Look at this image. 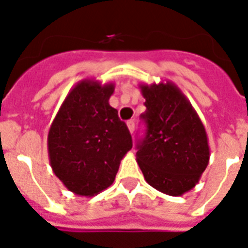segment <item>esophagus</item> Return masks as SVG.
I'll return each mask as SVG.
<instances>
[{"label": "esophagus", "mask_w": 248, "mask_h": 248, "mask_svg": "<svg viewBox=\"0 0 248 248\" xmlns=\"http://www.w3.org/2000/svg\"><path fill=\"white\" fill-rule=\"evenodd\" d=\"M127 127H128V131H130L131 134H134V131H135V121L134 120L128 121Z\"/></svg>", "instance_id": "esophagus-1"}]
</instances>
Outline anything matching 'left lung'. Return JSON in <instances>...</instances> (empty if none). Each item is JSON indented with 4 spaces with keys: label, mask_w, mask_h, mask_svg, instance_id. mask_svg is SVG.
Wrapping results in <instances>:
<instances>
[{
    "label": "left lung",
    "mask_w": 248,
    "mask_h": 248,
    "mask_svg": "<svg viewBox=\"0 0 248 248\" xmlns=\"http://www.w3.org/2000/svg\"><path fill=\"white\" fill-rule=\"evenodd\" d=\"M146 111V136L137 143L136 160L156 190L179 197L198 184L209 163L205 127L189 99L170 80L140 84Z\"/></svg>",
    "instance_id": "left-lung-1"
}]
</instances>
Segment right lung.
<instances>
[{
	"mask_svg": "<svg viewBox=\"0 0 248 248\" xmlns=\"http://www.w3.org/2000/svg\"><path fill=\"white\" fill-rule=\"evenodd\" d=\"M113 83H77L60 106L47 134L54 174L68 190L93 197L114 182L132 139L117 109L109 106Z\"/></svg>",
	"mask_w": 248,
	"mask_h": 248,
	"instance_id": "right-lung-1",
	"label": "right lung"
}]
</instances>
